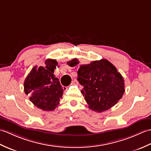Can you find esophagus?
Listing matches in <instances>:
<instances>
[{
	"label": "esophagus",
	"mask_w": 151,
	"mask_h": 151,
	"mask_svg": "<svg viewBox=\"0 0 151 151\" xmlns=\"http://www.w3.org/2000/svg\"><path fill=\"white\" fill-rule=\"evenodd\" d=\"M78 81H77L76 79H73V81H72V83H71V85H78Z\"/></svg>",
	"instance_id": "1"
}]
</instances>
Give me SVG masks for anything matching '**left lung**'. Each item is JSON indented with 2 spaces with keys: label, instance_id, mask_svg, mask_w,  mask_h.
Masks as SVG:
<instances>
[{
  "label": "left lung",
  "instance_id": "8db88e82",
  "mask_svg": "<svg viewBox=\"0 0 151 151\" xmlns=\"http://www.w3.org/2000/svg\"><path fill=\"white\" fill-rule=\"evenodd\" d=\"M77 59L67 62L70 66L79 65ZM78 81L83 86L81 93L89 108L98 112L109 110L118 102L125 92L121 73L106 59L80 65Z\"/></svg>",
  "mask_w": 151,
  "mask_h": 151
}]
</instances>
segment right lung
I'll return each mask as SVG.
<instances>
[{
  "label": "right lung",
  "instance_id": "1",
  "mask_svg": "<svg viewBox=\"0 0 151 151\" xmlns=\"http://www.w3.org/2000/svg\"><path fill=\"white\" fill-rule=\"evenodd\" d=\"M45 66H35L32 69L24 83V92L29 94L32 103L42 110L52 111L58 106L65 88L53 74L58 63L48 59Z\"/></svg>",
  "mask_w": 151,
  "mask_h": 151
}]
</instances>
